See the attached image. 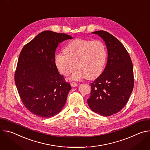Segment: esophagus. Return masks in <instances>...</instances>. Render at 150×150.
<instances>
[{
  "label": "esophagus",
  "instance_id": "esophagus-1",
  "mask_svg": "<svg viewBox=\"0 0 150 150\" xmlns=\"http://www.w3.org/2000/svg\"><path fill=\"white\" fill-rule=\"evenodd\" d=\"M71 85L72 87H77L78 85V83H76V82H72L71 83Z\"/></svg>",
  "mask_w": 150,
  "mask_h": 150
}]
</instances>
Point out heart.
Masks as SVG:
<instances>
[{
    "label": "heart",
    "mask_w": 150,
    "mask_h": 150,
    "mask_svg": "<svg viewBox=\"0 0 150 150\" xmlns=\"http://www.w3.org/2000/svg\"><path fill=\"white\" fill-rule=\"evenodd\" d=\"M65 54H57L54 64L63 75H69L76 68L71 78L92 80L101 75L105 67L108 52L105 45L99 40L76 38L64 49Z\"/></svg>",
    "instance_id": "heart-1"
}]
</instances>
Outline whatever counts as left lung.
<instances>
[{"label": "left lung", "instance_id": "obj_1", "mask_svg": "<svg viewBox=\"0 0 150 150\" xmlns=\"http://www.w3.org/2000/svg\"><path fill=\"white\" fill-rule=\"evenodd\" d=\"M92 33L105 42L108 57L104 71L91 83V96L87 102L94 112L109 116L124 108L132 92V62L123 45L113 35L105 31Z\"/></svg>", "mask_w": 150, "mask_h": 150}]
</instances>
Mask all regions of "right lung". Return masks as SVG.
I'll list each match as a JSON object with an SVG mask.
<instances>
[{
	"label": "right lung",
	"instance_id": "right-lung-1",
	"mask_svg": "<svg viewBox=\"0 0 150 150\" xmlns=\"http://www.w3.org/2000/svg\"><path fill=\"white\" fill-rule=\"evenodd\" d=\"M72 37L45 31L21 50L15 74L18 92L25 108L35 115L50 118L58 114L71 89L54 64L55 51L61 42Z\"/></svg>",
	"mask_w": 150,
	"mask_h": 150
}]
</instances>
